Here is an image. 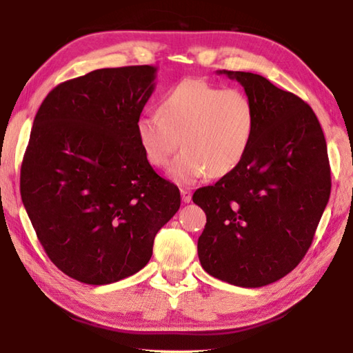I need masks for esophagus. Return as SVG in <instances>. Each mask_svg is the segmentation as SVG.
I'll return each mask as SVG.
<instances>
[{
	"instance_id": "1",
	"label": "esophagus",
	"mask_w": 353,
	"mask_h": 353,
	"mask_svg": "<svg viewBox=\"0 0 353 353\" xmlns=\"http://www.w3.org/2000/svg\"><path fill=\"white\" fill-rule=\"evenodd\" d=\"M181 196H182L183 203H190L191 199H192V192L188 188H182L181 190Z\"/></svg>"
}]
</instances>
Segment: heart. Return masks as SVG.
Listing matches in <instances>:
<instances>
[{
	"label": "heart",
	"instance_id": "b5f03b06",
	"mask_svg": "<svg viewBox=\"0 0 353 353\" xmlns=\"http://www.w3.org/2000/svg\"><path fill=\"white\" fill-rule=\"evenodd\" d=\"M159 115H142L137 137L147 161L168 167L179 185H192L205 176L223 177L234 171L249 152L256 110L239 89H223L200 79H186L165 94Z\"/></svg>",
	"mask_w": 353,
	"mask_h": 353
}]
</instances>
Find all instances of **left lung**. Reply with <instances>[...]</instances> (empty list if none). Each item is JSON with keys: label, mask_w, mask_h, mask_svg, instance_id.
<instances>
[{"label": "left lung", "mask_w": 353, "mask_h": 353, "mask_svg": "<svg viewBox=\"0 0 353 353\" xmlns=\"http://www.w3.org/2000/svg\"><path fill=\"white\" fill-rule=\"evenodd\" d=\"M216 72L244 88L256 127L243 162L194 192L206 214L199 259L216 279L259 288L287 276L310 249L331 194L326 139L297 95L259 74Z\"/></svg>", "instance_id": "obj_1"}]
</instances>
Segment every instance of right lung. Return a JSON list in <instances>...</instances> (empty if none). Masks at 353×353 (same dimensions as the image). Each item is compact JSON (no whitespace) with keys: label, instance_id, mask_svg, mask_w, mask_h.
Masks as SVG:
<instances>
[{"label":"right lung","instance_id":"right-lung-1","mask_svg":"<svg viewBox=\"0 0 353 353\" xmlns=\"http://www.w3.org/2000/svg\"><path fill=\"white\" fill-rule=\"evenodd\" d=\"M156 72L95 70L56 86L34 117L22 203L52 264L79 282L106 285L144 268L181 208L179 188L156 174L137 137Z\"/></svg>","mask_w":353,"mask_h":353}]
</instances>
